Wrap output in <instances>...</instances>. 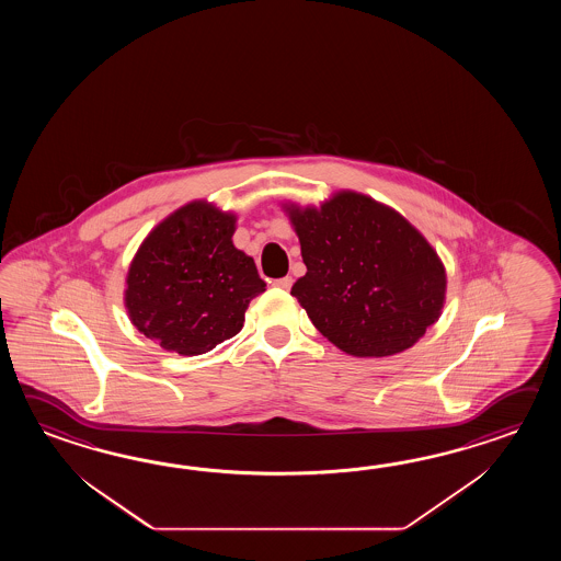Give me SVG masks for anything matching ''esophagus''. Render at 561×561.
I'll use <instances>...</instances> for the list:
<instances>
[{"instance_id": "34e87169", "label": "esophagus", "mask_w": 561, "mask_h": 561, "mask_svg": "<svg viewBox=\"0 0 561 561\" xmlns=\"http://www.w3.org/2000/svg\"><path fill=\"white\" fill-rule=\"evenodd\" d=\"M273 286H276V288H283V290H288V288L293 286V276H283V278H276V280H273Z\"/></svg>"}]
</instances>
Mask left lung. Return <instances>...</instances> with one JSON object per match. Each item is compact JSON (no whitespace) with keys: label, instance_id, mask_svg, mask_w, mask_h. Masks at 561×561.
<instances>
[{"label":"left lung","instance_id":"obj_1","mask_svg":"<svg viewBox=\"0 0 561 561\" xmlns=\"http://www.w3.org/2000/svg\"><path fill=\"white\" fill-rule=\"evenodd\" d=\"M283 210L307 264L290 295L343 353L391 357L439 321L445 266L405 216L355 191Z\"/></svg>","mask_w":561,"mask_h":561}]
</instances>
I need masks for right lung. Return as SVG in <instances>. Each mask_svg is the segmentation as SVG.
<instances>
[{
	"mask_svg": "<svg viewBox=\"0 0 561 561\" xmlns=\"http://www.w3.org/2000/svg\"><path fill=\"white\" fill-rule=\"evenodd\" d=\"M237 215L192 201L158 222L131 259L124 307L140 333L194 357L239 333L264 293L254 259L232 242Z\"/></svg>",
	"mask_w": 561,
	"mask_h": 561,
	"instance_id": "right-lung-1",
	"label": "right lung"
}]
</instances>
